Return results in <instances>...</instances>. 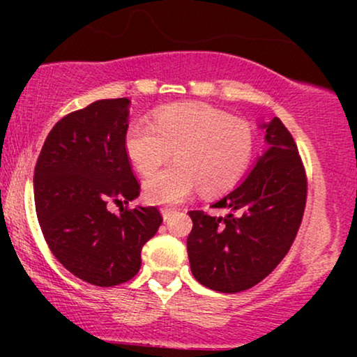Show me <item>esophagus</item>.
Segmentation results:
<instances>
[{
    "mask_svg": "<svg viewBox=\"0 0 357 357\" xmlns=\"http://www.w3.org/2000/svg\"><path fill=\"white\" fill-rule=\"evenodd\" d=\"M174 210H173V208H162V210H161V215H162V218H165V220H169L171 218V216H173L174 215Z\"/></svg>",
    "mask_w": 357,
    "mask_h": 357,
    "instance_id": "esophagus-1",
    "label": "esophagus"
}]
</instances>
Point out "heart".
Masks as SVG:
<instances>
[{
    "instance_id": "obj_1",
    "label": "heart",
    "mask_w": 357,
    "mask_h": 357,
    "mask_svg": "<svg viewBox=\"0 0 357 357\" xmlns=\"http://www.w3.org/2000/svg\"><path fill=\"white\" fill-rule=\"evenodd\" d=\"M174 165L144 181L154 204H178L192 191L218 195L238 183L253 151L250 126L210 105H171L154 114L153 124L137 121L127 129L126 153L141 174Z\"/></svg>"
}]
</instances>
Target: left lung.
<instances>
[{
    "mask_svg": "<svg viewBox=\"0 0 357 357\" xmlns=\"http://www.w3.org/2000/svg\"><path fill=\"white\" fill-rule=\"evenodd\" d=\"M267 149L235 190L211 208L190 211L188 257L199 284L223 294L257 285L287 255L304 215L307 179L294 137L278 117L258 124Z\"/></svg>",
    "mask_w": 357,
    "mask_h": 357,
    "instance_id": "8db88e82",
    "label": "left lung"
}]
</instances>
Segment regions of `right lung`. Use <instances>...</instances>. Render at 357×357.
<instances>
[{
	"label": "right lung",
	"mask_w": 357,
	"mask_h": 357,
	"mask_svg": "<svg viewBox=\"0 0 357 357\" xmlns=\"http://www.w3.org/2000/svg\"><path fill=\"white\" fill-rule=\"evenodd\" d=\"M129 99H104L65 116L48 134L35 167V208L56 260L80 280L112 287L141 268V250L161 227L154 206L119 215L109 202L141 192L126 153Z\"/></svg>",
	"instance_id": "obj_1"
}]
</instances>
